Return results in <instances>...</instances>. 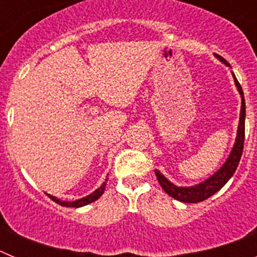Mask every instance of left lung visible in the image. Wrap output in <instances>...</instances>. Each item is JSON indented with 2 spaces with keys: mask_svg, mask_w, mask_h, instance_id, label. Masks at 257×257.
Instances as JSON below:
<instances>
[{
  "mask_svg": "<svg viewBox=\"0 0 257 257\" xmlns=\"http://www.w3.org/2000/svg\"><path fill=\"white\" fill-rule=\"evenodd\" d=\"M217 59H219L221 63H224L225 65L230 67L228 61L222 56L215 54ZM234 82L237 86L238 91H239L240 97H242V105H240V115H239V124H238V131H237V138H235V143L233 145V149H231L230 154H229L228 160L225 161V163L217 170L212 176H210L208 179H206L205 181L197 184V185H193V187H178L172 184L171 181L167 180V179L161 174L158 170H156V176L157 180L160 181L161 187L165 190L170 197L178 199L180 202H185V203H197V202H202L205 199L210 198L211 196H213L215 193L219 192L226 183H228L229 179L233 176V174L235 172L238 167V163H239L240 157H242V152H243V143H244V118H246V103H244V96H243V90L240 87L238 79L235 78L234 73Z\"/></svg>",
  "mask_w": 257,
  "mask_h": 257,
  "instance_id": "8db88e82",
  "label": "left lung"
}]
</instances>
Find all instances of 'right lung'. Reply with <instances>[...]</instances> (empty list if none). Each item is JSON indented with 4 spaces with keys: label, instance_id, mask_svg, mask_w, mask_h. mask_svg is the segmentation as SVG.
<instances>
[{
    "label": "right lung",
    "instance_id": "1",
    "mask_svg": "<svg viewBox=\"0 0 257 257\" xmlns=\"http://www.w3.org/2000/svg\"><path fill=\"white\" fill-rule=\"evenodd\" d=\"M106 180H108V179H105V181H104V183L101 184L100 188H97V189L95 190V192H92L91 194H88V196L83 197V198H81V199H77V201H73V202L61 201V199L56 198V197L51 196V194H47V196H49L50 198L52 199V201L56 202V203H58V205L64 206V207H82V206L88 205V203H92V202L96 201V199H99V198H100L101 196H103L104 190H105Z\"/></svg>",
    "mask_w": 257,
    "mask_h": 257
}]
</instances>
